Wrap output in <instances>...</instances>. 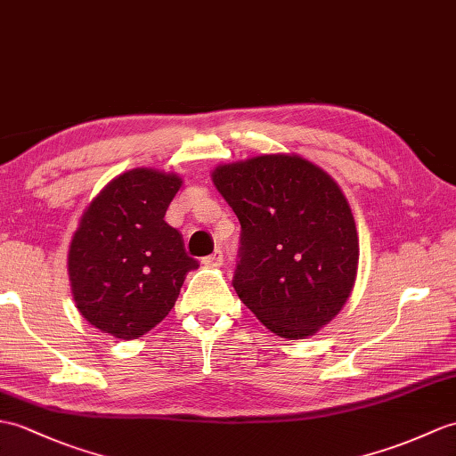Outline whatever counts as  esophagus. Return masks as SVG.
Returning a JSON list of instances; mask_svg holds the SVG:
<instances>
[{"label": "esophagus", "mask_w": 456, "mask_h": 456, "mask_svg": "<svg viewBox=\"0 0 456 456\" xmlns=\"http://www.w3.org/2000/svg\"><path fill=\"white\" fill-rule=\"evenodd\" d=\"M202 262L206 264V266H221V264H224V252L216 250L214 254H209V256H206Z\"/></svg>", "instance_id": "1"}]
</instances>
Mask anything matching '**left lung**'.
<instances>
[{"mask_svg":"<svg viewBox=\"0 0 456 456\" xmlns=\"http://www.w3.org/2000/svg\"><path fill=\"white\" fill-rule=\"evenodd\" d=\"M240 224L239 299L270 330L303 340L342 311L359 260L344 192L299 155H258L211 173Z\"/></svg>","mask_w":456,"mask_h":456,"instance_id":"8db88e82","label":"left lung"}]
</instances>
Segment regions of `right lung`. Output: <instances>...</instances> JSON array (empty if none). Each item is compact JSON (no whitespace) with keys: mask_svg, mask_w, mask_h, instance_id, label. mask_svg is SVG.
<instances>
[{"mask_svg":"<svg viewBox=\"0 0 456 456\" xmlns=\"http://www.w3.org/2000/svg\"><path fill=\"white\" fill-rule=\"evenodd\" d=\"M183 178L132 168L112 178L83 211L73 232L68 272L83 319L122 340L161 322L198 260L165 221Z\"/></svg>","mask_w":456,"mask_h":456,"instance_id":"1","label":"right lung"}]
</instances>
